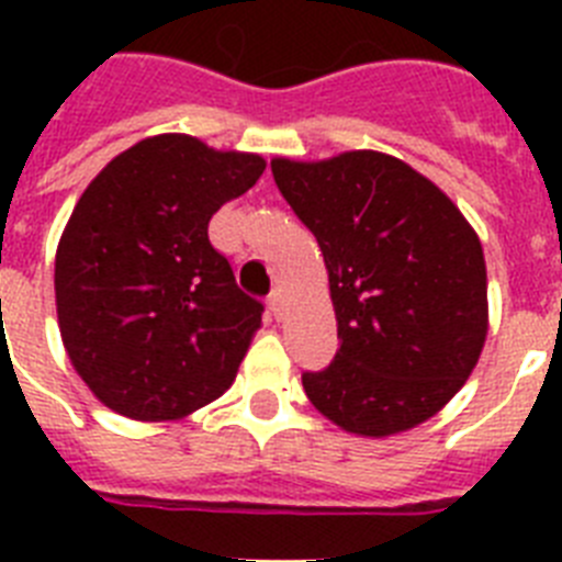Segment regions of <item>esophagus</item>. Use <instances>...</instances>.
Instances as JSON below:
<instances>
[{
  "mask_svg": "<svg viewBox=\"0 0 562 562\" xmlns=\"http://www.w3.org/2000/svg\"><path fill=\"white\" fill-rule=\"evenodd\" d=\"M267 304H270V312H272V315H276V317L284 315V292H281V290L272 292V295L267 297Z\"/></svg>",
  "mask_w": 562,
  "mask_h": 562,
  "instance_id": "34e87169",
  "label": "esophagus"
}]
</instances>
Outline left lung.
Returning a JSON list of instances; mask_svg holds the SVG:
<instances>
[{
  "mask_svg": "<svg viewBox=\"0 0 562 562\" xmlns=\"http://www.w3.org/2000/svg\"><path fill=\"white\" fill-rule=\"evenodd\" d=\"M278 191L315 233L340 349L304 391L366 439L439 414L473 374L490 329L479 233L448 193L382 151L270 162Z\"/></svg>",
  "mask_w": 562,
  "mask_h": 562,
  "instance_id": "left-lung-1",
  "label": "left lung"
}]
</instances>
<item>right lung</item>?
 Wrapping results in <instances>:
<instances>
[{"instance_id": "obj_1", "label": "right lung", "mask_w": 562, "mask_h": 562, "mask_svg": "<svg viewBox=\"0 0 562 562\" xmlns=\"http://www.w3.org/2000/svg\"><path fill=\"white\" fill-rule=\"evenodd\" d=\"M265 168L258 154L157 134L81 193L56 250L58 329L114 414L182 419L233 385L265 306L238 290L207 222Z\"/></svg>"}]
</instances>
